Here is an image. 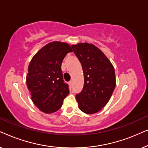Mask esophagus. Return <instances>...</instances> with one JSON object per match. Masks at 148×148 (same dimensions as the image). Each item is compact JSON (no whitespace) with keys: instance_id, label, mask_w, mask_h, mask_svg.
Here are the masks:
<instances>
[{"instance_id":"esophagus-1","label":"esophagus","mask_w":148,"mask_h":148,"mask_svg":"<svg viewBox=\"0 0 148 148\" xmlns=\"http://www.w3.org/2000/svg\"><path fill=\"white\" fill-rule=\"evenodd\" d=\"M69 86H72V85H73V82H72V81H71V82H70L69 83Z\"/></svg>"}]
</instances>
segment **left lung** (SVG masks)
<instances>
[{
  "mask_svg": "<svg viewBox=\"0 0 148 148\" xmlns=\"http://www.w3.org/2000/svg\"><path fill=\"white\" fill-rule=\"evenodd\" d=\"M71 47L82 64L84 77L83 90L76 95L79 108L86 114H95L106 106L116 86L114 66L94 44L85 42Z\"/></svg>",
  "mask_w": 148,
  "mask_h": 148,
  "instance_id": "obj_1",
  "label": "left lung"
}]
</instances>
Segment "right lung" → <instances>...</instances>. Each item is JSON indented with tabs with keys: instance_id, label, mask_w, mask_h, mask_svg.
Returning <instances> with one entry per match:
<instances>
[{
	"instance_id": "right-lung-1",
	"label": "right lung",
	"mask_w": 148,
	"mask_h": 148,
	"mask_svg": "<svg viewBox=\"0 0 148 148\" xmlns=\"http://www.w3.org/2000/svg\"><path fill=\"white\" fill-rule=\"evenodd\" d=\"M73 50L66 42L53 41L36 52L29 64L26 84L35 106L46 114L59 110L69 94L62 79L61 64Z\"/></svg>"
}]
</instances>
